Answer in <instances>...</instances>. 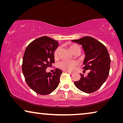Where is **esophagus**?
<instances>
[{
    "instance_id": "obj_1",
    "label": "esophagus",
    "mask_w": 123,
    "mask_h": 123,
    "mask_svg": "<svg viewBox=\"0 0 123 123\" xmlns=\"http://www.w3.org/2000/svg\"><path fill=\"white\" fill-rule=\"evenodd\" d=\"M65 72H67V73H69V74H71L73 73V72H69V71H67V70H65Z\"/></svg>"
}]
</instances>
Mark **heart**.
Returning <instances> with one entry per match:
<instances>
[{"mask_svg": "<svg viewBox=\"0 0 123 123\" xmlns=\"http://www.w3.org/2000/svg\"><path fill=\"white\" fill-rule=\"evenodd\" d=\"M69 49L72 53L75 51H80V46L77 44H73L70 45ZM59 48H57L54 51V56L56 58L58 55ZM77 65V62L74 60H63L59 63L58 66L60 69L67 71H72L74 69L75 65Z\"/></svg>", "mask_w": 123, "mask_h": 123, "instance_id": "heart-1", "label": "heart"}]
</instances>
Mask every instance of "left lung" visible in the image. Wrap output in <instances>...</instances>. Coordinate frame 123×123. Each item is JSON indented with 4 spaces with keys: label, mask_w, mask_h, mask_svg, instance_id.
Masks as SVG:
<instances>
[{
    "label": "left lung",
    "mask_w": 123,
    "mask_h": 123,
    "mask_svg": "<svg viewBox=\"0 0 123 123\" xmlns=\"http://www.w3.org/2000/svg\"><path fill=\"white\" fill-rule=\"evenodd\" d=\"M72 42L80 45L85 54L83 69L89 70L86 76L80 74V79L74 84L85 93H92L103 85L109 75L110 67V55L107 49L98 40L90 36Z\"/></svg>",
    "instance_id": "left-lung-1"
}]
</instances>
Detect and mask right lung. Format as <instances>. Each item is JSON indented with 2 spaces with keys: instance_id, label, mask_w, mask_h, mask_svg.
Here are the masks:
<instances>
[{
  "instance_id": "obj_1",
  "label": "right lung",
  "mask_w": 123,
  "mask_h": 123,
  "mask_svg": "<svg viewBox=\"0 0 123 123\" xmlns=\"http://www.w3.org/2000/svg\"><path fill=\"white\" fill-rule=\"evenodd\" d=\"M58 41L43 36L32 41L25 50L22 72L28 86L40 95H48L58 86L61 70L56 68L51 73L46 69L55 62L54 51Z\"/></svg>"
}]
</instances>
